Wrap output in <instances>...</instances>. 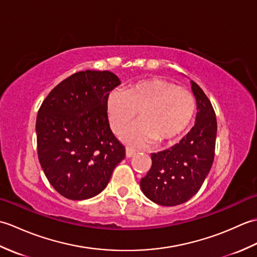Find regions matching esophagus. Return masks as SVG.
Returning a JSON list of instances; mask_svg holds the SVG:
<instances>
[{"label": "esophagus", "instance_id": "esophagus-1", "mask_svg": "<svg viewBox=\"0 0 257 257\" xmlns=\"http://www.w3.org/2000/svg\"><path fill=\"white\" fill-rule=\"evenodd\" d=\"M136 155V151L132 148H127L125 149V157L127 158H133Z\"/></svg>", "mask_w": 257, "mask_h": 257}]
</instances>
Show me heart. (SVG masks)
<instances>
[{
    "mask_svg": "<svg viewBox=\"0 0 257 257\" xmlns=\"http://www.w3.org/2000/svg\"><path fill=\"white\" fill-rule=\"evenodd\" d=\"M194 109L190 91L159 78L140 80L124 91L113 90L106 103L108 121L116 134L132 122L138 111L139 121L120 134L121 141L135 148L176 138L189 125Z\"/></svg>",
    "mask_w": 257,
    "mask_h": 257,
    "instance_id": "obj_1",
    "label": "heart"
}]
</instances>
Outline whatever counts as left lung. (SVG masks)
<instances>
[{
  "instance_id": "obj_1",
  "label": "left lung",
  "mask_w": 257,
  "mask_h": 257,
  "mask_svg": "<svg viewBox=\"0 0 257 257\" xmlns=\"http://www.w3.org/2000/svg\"><path fill=\"white\" fill-rule=\"evenodd\" d=\"M190 83L198 110L194 125L179 144L151 155V169L140 181L147 198L163 206L182 204L196 194L214 159V109L200 86L193 80Z\"/></svg>"
}]
</instances>
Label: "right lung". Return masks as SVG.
I'll use <instances>...</instances> for the list:
<instances>
[{
	"label": "right lung",
	"mask_w": 257,
	"mask_h": 257,
	"mask_svg": "<svg viewBox=\"0 0 257 257\" xmlns=\"http://www.w3.org/2000/svg\"><path fill=\"white\" fill-rule=\"evenodd\" d=\"M120 79L108 70H85L59 83L36 118L37 154L48 181L70 200H87L107 187L124 158L106 111Z\"/></svg>",
	"instance_id": "obj_1"
}]
</instances>
